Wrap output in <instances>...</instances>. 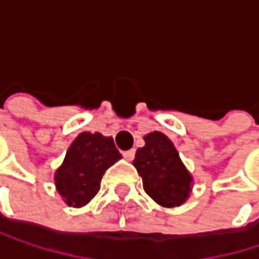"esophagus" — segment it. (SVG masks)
Segmentation results:
<instances>
[{"instance_id": "esophagus-1", "label": "esophagus", "mask_w": 259, "mask_h": 259, "mask_svg": "<svg viewBox=\"0 0 259 259\" xmlns=\"http://www.w3.org/2000/svg\"><path fill=\"white\" fill-rule=\"evenodd\" d=\"M123 156H124V159H126V160L132 162V160H133V157H135V150H129V151H124V153H123Z\"/></svg>"}]
</instances>
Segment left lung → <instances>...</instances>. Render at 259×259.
Here are the masks:
<instances>
[{
	"label": "left lung",
	"mask_w": 259,
	"mask_h": 259,
	"mask_svg": "<svg viewBox=\"0 0 259 259\" xmlns=\"http://www.w3.org/2000/svg\"><path fill=\"white\" fill-rule=\"evenodd\" d=\"M144 141L145 145L136 150L133 160V166L142 177L144 190L162 207H180L190 196L192 174L166 135L154 130L147 133Z\"/></svg>",
	"instance_id": "left-lung-1"
}]
</instances>
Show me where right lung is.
Instances as JSON below:
<instances>
[{"label":"right lung","mask_w":259,"mask_h":259,"mask_svg":"<svg viewBox=\"0 0 259 259\" xmlns=\"http://www.w3.org/2000/svg\"><path fill=\"white\" fill-rule=\"evenodd\" d=\"M120 159L121 154L111 136L82 132L54 174L55 189L69 207L80 208L97 195L103 174Z\"/></svg>","instance_id":"right-lung-1"}]
</instances>
